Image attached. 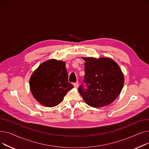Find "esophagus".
Returning a JSON list of instances; mask_svg holds the SVG:
<instances>
[{"label": "esophagus", "instance_id": "esophagus-1", "mask_svg": "<svg viewBox=\"0 0 149 149\" xmlns=\"http://www.w3.org/2000/svg\"><path fill=\"white\" fill-rule=\"evenodd\" d=\"M74 86L75 88H77L78 87H79V82H76L75 83H74Z\"/></svg>", "mask_w": 149, "mask_h": 149}]
</instances>
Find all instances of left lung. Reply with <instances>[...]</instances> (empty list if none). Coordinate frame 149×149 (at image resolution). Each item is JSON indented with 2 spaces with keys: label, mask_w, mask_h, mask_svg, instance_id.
<instances>
[{
  "label": "left lung",
  "mask_w": 149,
  "mask_h": 149,
  "mask_svg": "<svg viewBox=\"0 0 149 149\" xmlns=\"http://www.w3.org/2000/svg\"><path fill=\"white\" fill-rule=\"evenodd\" d=\"M85 61L84 82L80 94L87 104L93 107H104L112 103L121 93L124 77L118 65L108 57H82Z\"/></svg>",
  "instance_id": "obj_1"
}]
</instances>
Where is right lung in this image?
<instances>
[{
  "label": "right lung",
  "instance_id": "add662e5",
  "mask_svg": "<svg viewBox=\"0 0 149 149\" xmlns=\"http://www.w3.org/2000/svg\"><path fill=\"white\" fill-rule=\"evenodd\" d=\"M29 86L38 102L49 107L59 104L73 88L68 82L66 63L56 59L46 60L40 65L30 77Z\"/></svg>",
  "mask_w": 149,
  "mask_h": 149
}]
</instances>
